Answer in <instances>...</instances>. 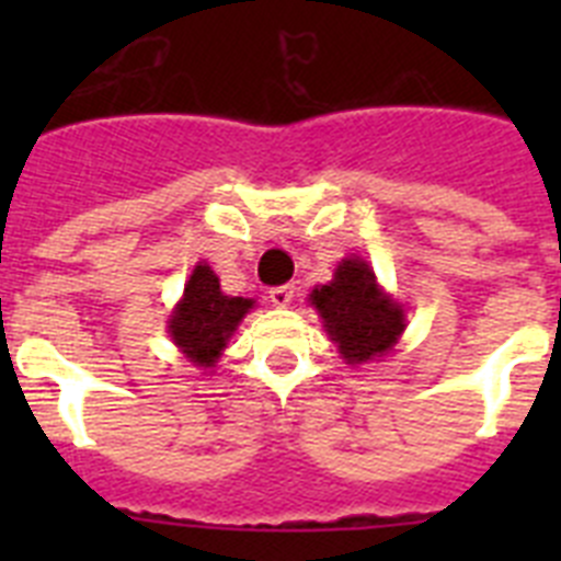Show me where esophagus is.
I'll return each instance as SVG.
<instances>
[{"mask_svg":"<svg viewBox=\"0 0 561 561\" xmlns=\"http://www.w3.org/2000/svg\"><path fill=\"white\" fill-rule=\"evenodd\" d=\"M291 297H295V286L291 284L270 289V300H272V306H277V309H286V306L291 304Z\"/></svg>","mask_w":561,"mask_h":561,"instance_id":"1","label":"esophagus"}]
</instances>
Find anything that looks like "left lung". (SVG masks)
Here are the masks:
<instances>
[{
	"label": "left lung",
	"mask_w": 561,
	"mask_h": 561,
	"mask_svg": "<svg viewBox=\"0 0 561 561\" xmlns=\"http://www.w3.org/2000/svg\"><path fill=\"white\" fill-rule=\"evenodd\" d=\"M309 304L348 365L379 359L404 331V309L376 284L374 270L362 257H345L334 280L311 289Z\"/></svg>",
	"instance_id": "obj_1"
}]
</instances>
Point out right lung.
<instances>
[{
	"instance_id": "1",
	"label": "right lung",
	"mask_w": 561,
	"mask_h": 561,
	"mask_svg": "<svg viewBox=\"0 0 561 561\" xmlns=\"http://www.w3.org/2000/svg\"><path fill=\"white\" fill-rule=\"evenodd\" d=\"M250 309V297L225 295L216 272L199 261L187 277L185 295L168 317V334L196 368H216L227 340Z\"/></svg>"
}]
</instances>
